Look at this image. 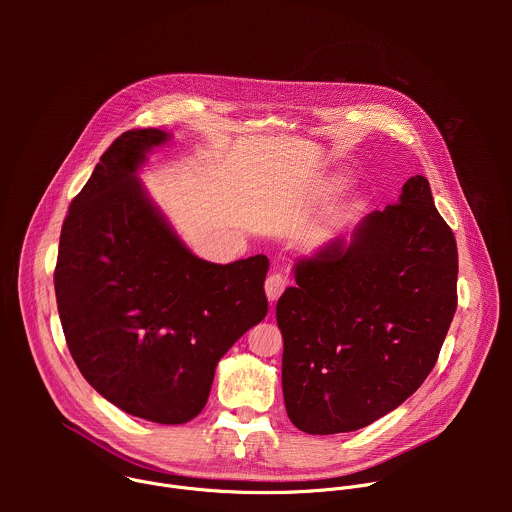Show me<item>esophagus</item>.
<instances>
[{
    "label": "esophagus",
    "mask_w": 512,
    "mask_h": 512,
    "mask_svg": "<svg viewBox=\"0 0 512 512\" xmlns=\"http://www.w3.org/2000/svg\"><path fill=\"white\" fill-rule=\"evenodd\" d=\"M287 287V277L283 273H271L265 279V294L269 302H277L279 296L283 294V289Z\"/></svg>",
    "instance_id": "esophagus-1"
}]
</instances>
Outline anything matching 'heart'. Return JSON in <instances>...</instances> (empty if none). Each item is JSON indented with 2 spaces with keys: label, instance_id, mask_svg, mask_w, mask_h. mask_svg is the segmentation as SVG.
<instances>
[{
  "label": "heart",
  "instance_id": "1",
  "mask_svg": "<svg viewBox=\"0 0 512 512\" xmlns=\"http://www.w3.org/2000/svg\"><path fill=\"white\" fill-rule=\"evenodd\" d=\"M332 184H334V182H332Z\"/></svg>",
  "mask_w": 512,
  "mask_h": 512
}]
</instances>
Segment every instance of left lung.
Instances as JSON below:
<instances>
[{
  "label": "left lung",
  "mask_w": 512,
  "mask_h": 512,
  "mask_svg": "<svg viewBox=\"0 0 512 512\" xmlns=\"http://www.w3.org/2000/svg\"><path fill=\"white\" fill-rule=\"evenodd\" d=\"M294 275L298 287L275 308L291 423L312 435L354 431L421 387L458 306L456 239L423 176Z\"/></svg>",
  "instance_id": "1"
}]
</instances>
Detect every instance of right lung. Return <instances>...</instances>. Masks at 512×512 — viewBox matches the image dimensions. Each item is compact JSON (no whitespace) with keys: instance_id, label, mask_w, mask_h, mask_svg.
<instances>
[{"instance_id":"right-lung-1","label":"right lung","mask_w":512,"mask_h":512,"mask_svg":"<svg viewBox=\"0 0 512 512\" xmlns=\"http://www.w3.org/2000/svg\"><path fill=\"white\" fill-rule=\"evenodd\" d=\"M121 133L64 218L54 289L68 350L121 411L164 425L206 405L216 364L267 314L269 259L196 257L145 192L137 170L170 141Z\"/></svg>"}]
</instances>
